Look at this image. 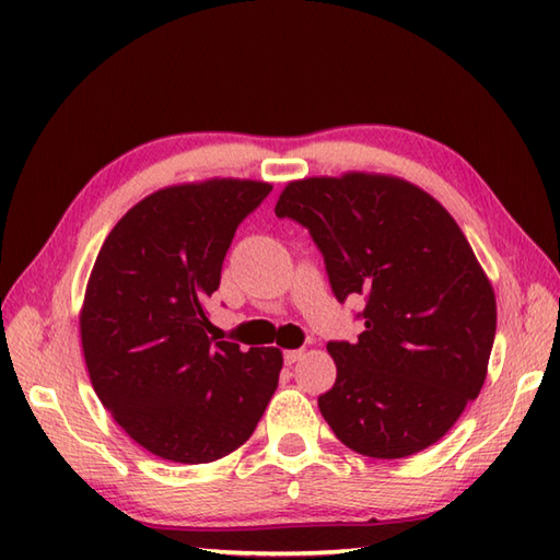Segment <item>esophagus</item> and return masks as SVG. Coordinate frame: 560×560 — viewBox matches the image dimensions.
Wrapping results in <instances>:
<instances>
[{
    "mask_svg": "<svg viewBox=\"0 0 560 560\" xmlns=\"http://www.w3.org/2000/svg\"><path fill=\"white\" fill-rule=\"evenodd\" d=\"M303 359V349H291V351H283V363L293 365L295 361Z\"/></svg>",
    "mask_w": 560,
    "mask_h": 560,
    "instance_id": "obj_1",
    "label": "esophagus"
}]
</instances>
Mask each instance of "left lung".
Instances as JSON below:
<instances>
[{
  "label": "left lung",
  "mask_w": 560,
  "mask_h": 560,
  "mask_svg": "<svg viewBox=\"0 0 560 560\" xmlns=\"http://www.w3.org/2000/svg\"><path fill=\"white\" fill-rule=\"evenodd\" d=\"M277 217L301 223L363 331L329 341L337 383L317 407L343 445L399 459L443 438L479 397L495 299L455 219L411 183L349 173L291 183Z\"/></svg>",
  "instance_id": "1"
}]
</instances>
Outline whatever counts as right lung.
<instances>
[{
    "label": "right lung",
    "instance_id": "1",
    "mask_svg": "<svg viewBox=\"0 0 560 560\" xmlns=\"http://www.w3.org/2000/svg\"><path fill=\"white\" fill-rule=\"evenodd\" d=\"M269 192L253 180L165 187L105 237L81 311L83 359L103 407L151 455L225 457L279 385V349L207 335L233 235Z\"/></svg>",
    "mask_w": 560,
    "mask_h": 560
}]
</instances>
